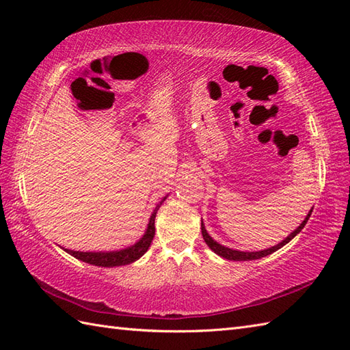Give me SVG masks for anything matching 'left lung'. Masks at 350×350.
I'll return each instance as SVG.
<instances>
[{
	"label": "left lung",
	"mask_w": 350,
	"mask_h": 350,
	"mask_svg": "<svg viewBox=\"0 0 350 350\" xmlns=\"http://www.w3.org/2000/svg\"><path fill=\"white\" fill-rule=\"evenodd\" d=\"M311 212H313V209L310 211V213L307 215V218L302 221V224H301L298 228H296L292 234L287 236L286 239L282 241L281 243L275 245V247H272V248H269V250H263V251H257V252H243V251H236V250H230V248H227V247H222V245H219L218 242H215V241L212 239V237H211L209 234H207L206 228H204V226H203V222H202V234H203L204 242L207 243V247H209L212 251L217 252V254L221 256V257H224V258H227V260H236V262H242V260H256V258H262V257H265V256L272 254V252L280 250L281 247H284V245H286L287 242L292 241L293 237H295L296 234H298L304 227H306Z\"/></svg>",
	"instance_id": "left-lung-1"
}]
</instances>
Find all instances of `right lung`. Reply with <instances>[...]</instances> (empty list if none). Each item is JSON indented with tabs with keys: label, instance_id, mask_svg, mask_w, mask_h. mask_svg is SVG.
<instances>
[{
	"label": "right lung",
	"instance_id": "add662e5",
	"mask_svg": "<svg viewBox=\"0 0 350 350\" xmlns=\"http://www.w3.org/2000/svg\"><path fill=\"white\" fill-rule=\"evenodd\" d=\"M159 207L161 204L156 206V209L153 211L150 221H148L146 234L141 237V241H138L135 245H132L129 248L122 250V251H113V252H81V251H72V250H66V251H68L70 256L77 257L78 260H83L85 263L102 266V267L122 266V265H129L132 262H135V260H138L148 250V247H150V243L153 241L154 218Z\"/></svg>",
	"mask_w": 350,
	"mask_h": 350
}]
</instances>
